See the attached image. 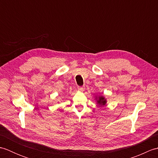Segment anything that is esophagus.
Masks as SVG:
<instances>
[{
    "mask_svg": "<svg viewBox=\"0 0 158 158\" xmlns=\"http://www.w3.org/2000/svg\"><path fill=\"white\" fill-rule=\"evenodd\" d=\"M77 88H78V90H79V91H81V92H83L85 89L84 86H79Z\"/></svg>",
    "mask_w": 158,
    "mask_h": 158,
    "instance_id": "1",
    "label": "esophagus"
}]
</instances>
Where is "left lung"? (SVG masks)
Wrapping results in <instances>:
<instances>
[{
  "label": "left lung",
  "instance_id": "8db88e82",
  "mask_svg": "<svg viewBox=\"0 0 158 158\" xmlns=\"http://www.w3.org/2000/svg\"><path fill=\"white\" fill-rule=\"evenodd\" d=\"M98 103H99L100 105H105L106 104V100H105V98H104L103 97H99V100H98Z\"/></svg>",
  "mask_w": 158,
  "mask_h": 158
}]
</instances>
